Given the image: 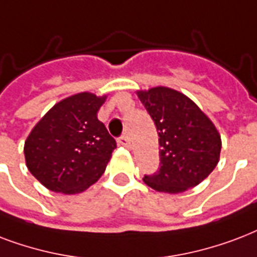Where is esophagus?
I'll use <instances>...</instances> for the list:
<instances>
[{"label": "esophagus", "mask_w": 257, "mask_h": 257, "mask_svg": "<svg viewBox=\"0 0 257 257\" xmlns=\"http://www.w3.org/2000/svg\"><path fill=\"white\" fill-rule=\"evenodd\" d=\"M118 142H119V145H122V146L127 147V149H128V147H131L130 139L127 138V137H120V138L118 139Z\"/></svg>", "instance_id": "obj_1"}]
</instances>
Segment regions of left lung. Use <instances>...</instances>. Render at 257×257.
Masks as SVG:
<instances>
[{
  "label": "left lung",
  "mask_w": 257,
  "mask_h": 257,
  "mask_svg": "<svg viewBox=\"0 0 257 257\" xmlns=\"http://www.w3.org/2000/svg\"><path fill=\"white\" fill-rule=\"evenodd\" d=\"M158 131L160 169L143 182L177 194L194 188L217 166L221 135L196 103L180 91L158 85L137 91Z\"/></svg>",
  "instance_id": "left-lung-1"
}]
</instances>
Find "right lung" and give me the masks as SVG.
Returning a JSON list of instances; mask_svg holds the SVG:
<instances>
[{
	"label": "right lung",
	"instance_id": "obj_1",
	"mask_svg": "<svg viewBox=\"0 0 257 257\" xmlns=\"http://www.w3.org/2000/svg\"><path fill=\"white\" fill-rule=\"evenodd\" d=\"M107 95L79 92L56 103L36 123L24 145L25 164L45 188L77 194L104 173L115 139L97 119Z\"/></svg>",
	"mask_w": 257,
	"mask_h": 257
}]
</instances>
